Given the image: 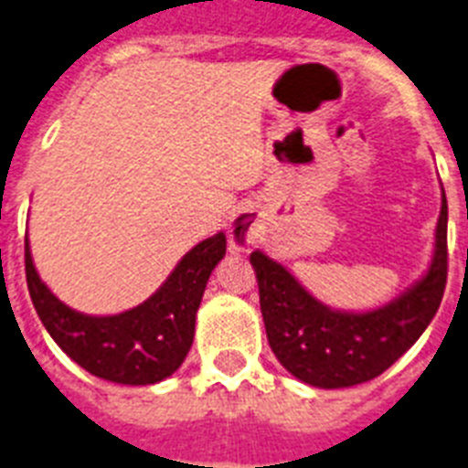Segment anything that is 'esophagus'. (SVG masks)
I'll return each mask as SVG.
<instances>
[{"instance_id": "esophagus-1", "label": "esophagus", "mask_w": 468, "mask_h": 468, "mask_svg": "<svg viewBox=\"0 0 468 468\" xmlns=\"http://www.w3.org/2000/svg\"><path fill=\"white\" fill-rule=\"evenodd\" d=\"M230 247L235 251H245L250 250L254 242L259 239V221L254 217V211H239L238 217L233 218L229 230Z\"/></svg>"}]
</instances>
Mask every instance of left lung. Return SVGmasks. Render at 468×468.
<instances>
[{
  "label": "left lung",
  "mask_w": 468,
  "mask_h": 468,
  "mask_svg": "<svg viewBox=\"0 0 468 468\" xmlns=\"http://www.w3.org/2000/svg\"><path fill=\"white\" fill-rule=\"evenodd\" d=\"M259 282L268 344L290 375L318 388L375 379L403 356L436 315L448 282V200L442 190L436 250L424 278L386 306L335 311L263 251L250 257Z\"/></svg>",
  "instance_id": "left-lung-1"
}]
</instances>
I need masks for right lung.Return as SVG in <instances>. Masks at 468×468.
Masks as SVG:
<instances>
[{"label": "right lung", "instance_id": "right-lung-1", "mask_svg": "<svg viewBox=\"0 0 468 468\" xmlns=\"http://www.w3.org/2000/svg\"><path fill=\"white\" fill-rule=\"evenodd\" d=\"M223 254L226 235L202 239L155 294L117 315H87L65 306L39 278L27 239L26 278L42 324L80 367L115 384L148 386L172 377L188 356L207 280Z\"/></svg>", "mask_w": 468, "mask_h": 468}]
</instances>
